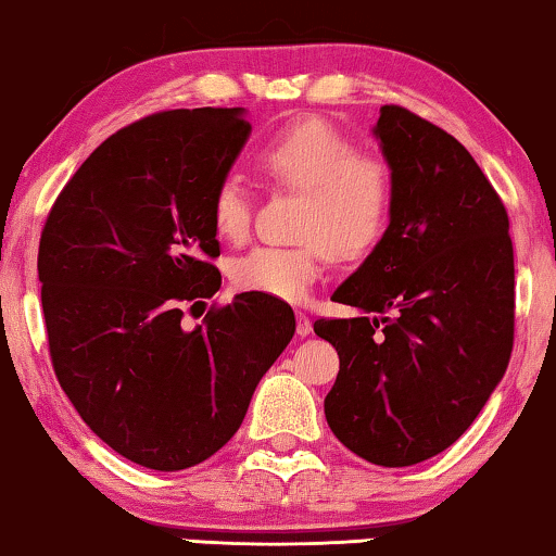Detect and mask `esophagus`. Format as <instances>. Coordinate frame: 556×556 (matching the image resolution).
<instances>
[{
	"mask_svg": "<svg viewBox=\"0 0 556 556\" xmlns=\"http://www.w3.org/2000/svg\"><path fill=\"white\" fill-rule=\"evenodd\" d=\"M311 331H314V324H311V318L306 314L299 311V316H295V333H299V337H308Z\"/></svg>",
	"mask_w": 556,
	"mask_h": 556,
	"instance_id": "esophagus-1",
	"label": "esophagus"
}]
</instances>
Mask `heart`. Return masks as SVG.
I'll use <instances>...</instances> for the list:
<instances>
[{
    "mask_svg": "<svg viewBox=\"0 0 556 556\" xmlns=\"http://www.w3.org/2000/svg\"><path fill=\"white\" fill-rule=\"evenodd\" d=\"M255 164L273 185L306 194L293 248L261 245L230 263V283L240 293L276 301H303L321 276L326 257L367 255L390 227L394 174L384 159L362 154L349 136L318 116L280 126L255 151ZM210 219L219 238L242 240L253 223L245 185L227 174L212 189Z\"/></svg>",
    "mask_w": 556,
    "mask_h": 556,
    "instance_id": "heart-1",
    "label": "heart"
}]
</instances>
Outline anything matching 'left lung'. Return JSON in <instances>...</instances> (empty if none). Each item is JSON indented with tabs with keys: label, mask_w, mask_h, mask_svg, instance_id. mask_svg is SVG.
Instances as JSON below:
<instances>
[{
	"label": "left lung",
	"mask_w": 556,
	"mask_h": 556,
	"mask_svg": "<svg viewBox=\"0 0 556 556\" xmlns=\"http://www.w3.org/2000/svg\"><path fill=\"white\" fill-rule=\"evenodd\" d=\"M375 136L394 174L390 227L331 295L362 316L314 331L339 352L324 400L333 435L402 468L451 447L504 377L514 245L504 202L458 139L402 105H382Z\"/></svg>",
	"instance_id": "1"
}]
</instances>
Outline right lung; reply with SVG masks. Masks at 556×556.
<instances>
[{"instance_id":"right-lung-1","label":"right lung","mask_w":556,"mask_h":556,"mask_svg":"<svg viewBox=\"0 0 556 556\" xmlns=\"http://www.w3.org/2000/svg\"><path fill=\"white\" fill-rule=\"evenodd\" d=\"M242 113L134 121L80 164L42 227L37 273L58 382L105 445L151 470L215 455L295 331L286 301L255 293L181 326L185 306L223 283L210 197L250 136Z\"/></svg>"}]
</instances>
